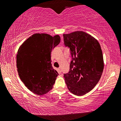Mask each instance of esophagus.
I'll return each instance as SVG.
<instances>
[{"label":"esophagus","mask_w":121,"mask_h":121,"mask_svg":"<svg viewBox=\"0 0 121 121\" xmlns=\"http://www.w3.org/2000/svg\"><path fill=\"white\" fill-rule=\"evenodd\" d=\"M58 70H59V72L60 73H61V71H62V70H61V68H58Z\"/></svg>","instance_id":"34e87169"}]
</instances>
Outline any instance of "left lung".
<instances>
[{"instance_id": "left-lung-1", "label": "left lung", "mask_w": 121, "mask_h": 121, "mask_svg": "<svg viewBox=\"0 0 121 121\" xmlns=\"http://www.w3.org/2000/svg\"><path fill=\"white\" fill-rule=\"evenodd\" d=\"M65 46L70 48L72 56L70 71L65 73L69 91L76 95H83L91 91L99 81L104 63L98 41L82 31L63 34Z\"/></svg>"}]
</instances>
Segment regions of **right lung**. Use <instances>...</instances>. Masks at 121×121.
Here are the masks:
<instances>
[{
	"label": "right lung",
	"mask_w": 121,
	"mask_h": 121,
	"mask_svg": "<svg viewBox=\"0 0 121 121\" xmlns=\"http://www.w3.org/2000/svg\"><path fill=\"white\" fill-rule=\"evenodd\" d=\"M59 35H32L22 44L16 56L19 76L26 86L35 94L42 95L52 89L58 76L51 60L52 48L60 43Z\"/></svg>",
	"instance_id": "right-lung-1"
}]
</instances>
